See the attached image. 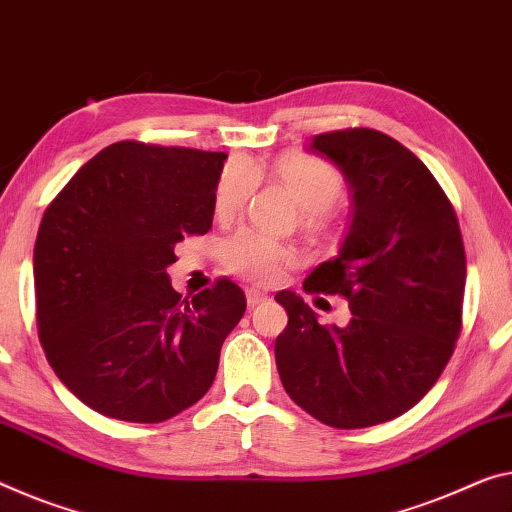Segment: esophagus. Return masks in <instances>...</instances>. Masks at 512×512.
<instances>
[{"instance_id": "1", "label": "esophagus", "mask_w": 512, "mask_h": 512, "mask_svg": "<svg viewBox=\"0 0 512 512\" xmlns=\"http://www.w3.org/2000/svg\"><path fill=\"white\" fill-rule=\"evenodd\" d=\"M263 302H267V295H265V293H261V290H256V288H249V290H247V304H249V309H254V306L263 304Z\"/></svg>"}]
</instances>
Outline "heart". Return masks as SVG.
<instances>
[{"instance_id": "heart-1", "label": "heart", "mask_w": 512, "mask_h": 512, "mask_svg": "<svg viewBox=\"0 0 512 512\" xmlns=\"http://www.w3.org/2000/svg\"><path fill=\"white\" fill-rule=\"evenodd\" d=\"M272 176L286 187L300 206V222L306 231H325L329 224V208L341 196L343 178L327 160L306 153H286L272 162ZM261 167H251L247 160L235 157L222 169L215 187V215L229 219L249 199ZM224 261L233 272L251 281L270 283L283 277L297 254L288 245L267 238L256 231H238L224 245Z\"/></svg>"}]
</instances>
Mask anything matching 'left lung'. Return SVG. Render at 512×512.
<instances>
[{"label":"left lung","mask_w":512,"mask_h":512,"mask_svg":"<svg viewBox=\"0 0 512 512\" xmlns=\"http://www.w3.org/2000/svg\"><path fill=\"white\" fill-rule=\"evenodd\" d=\"M309 153L341 169L352 219L304 290L343 295L352 318L320 325L300 295L281 290L288 327L274 357L283 389L313 419L377 426L412 410L453 355L467 279L460 224L426 164L382 132H327Z\"/></svg>","instance_id":"obj_1"}]
</instances>
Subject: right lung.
<instances>
[{"mask_svg": "<svg viewBox=\"0 0 512 512\" xmlns=\"http://www.w3.org/2000/svg\"><path fill=\"white\" fill-rule=\"evenodd\" d=\"M226 153L119 141L47 206L34 247L38 336L54 373L109 419L160 423L206 396L247 309L229 279L190 300L167 267L212 226Z\"/></svg>", "mask_w": 512, "mask_h": 512, "instance_id": "add662e5", "label": "right lung"}]
</instances>
